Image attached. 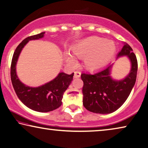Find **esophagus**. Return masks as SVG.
<instances>
[{
  "label": "esophagus",
  "instance_id": "1",
  "mask_svg": "<svg viewBox=\"0 0 148 148\" xmlns=\"http://www.w3.org/2000/svg\"><path fill=\"white\" fill-rule=\"evenodd\" d=\"M80 76H81V72H79V71H75L74 72V78H79Z\"/></svg>",
  "mask_w": 148,
  "mask_h": 148
}]
</instances>
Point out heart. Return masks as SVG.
Listing matches in <instances>:
<instances>
[{
    "instance_id": "1",
    "label": "heart",
    "mask_w": 148,
    "mask_h": 148,
    "mask_svg": "<svg viewBox=\"0 0 148 148\" xmlns=\"http://www.w3.org/2000/svg\"><path fill=\"white\" fill-rule=\"evenodd\" d=\"M72 51L79 58H84V64L90 71L103 69L111 61L115 55L116 47L114 41L97 36L88 37L75 43ZM71 65L76 64V57L70 53L66 56Z\"/></svg>"
}]
</instances>
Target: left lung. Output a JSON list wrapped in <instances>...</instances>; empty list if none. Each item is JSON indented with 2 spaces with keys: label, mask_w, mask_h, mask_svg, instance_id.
Wrapping results in <instances>:
<instances>
[{
  "label": "left lung",
  "mask_w": 148,
  "mask_h": 148,
  "mask_svg": "<svg viewBox=\"0 0 148 148\" xmlns=\"http://www.w3.org/2000/svg\"><path fill=\"white\" fill-rule=\"evenodd\" d=\"M123 56L128 57L131 69L121 80H115L110 76L112 65L94 74H81L84 82L83 105L87 110L99 114L111 113L127 99L136 80L138 62L132 49L127 43H125L117 58Z\"/></svg>",
  "instance_id": "8db88e82"
}]
</instances>
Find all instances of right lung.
Listing matches in <instances>:
<instances>
[{"instance_id": "add662e5", "label": "right lung", "mask_w": 148, "mask_h": 148, "mask_svg": "<svg viewBox=\"0 0 148 148\" xmlns=\"http://www.w3.org/2000/svg\"><path fill=\"white\" fill-rule=\"evenodd\" d=\"M44 34L45 32H42L23 39L14 53L10 67L12 83L18 98L28 108L42 112L52 111L62 105L63 94L71 84L74 76V73L69 75L60 72L53 80L37 88L25 86L21 82L16 70L21 51L28 41L41 39L44 37Z\"/></svg>"}]
</instances>
